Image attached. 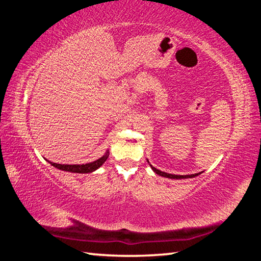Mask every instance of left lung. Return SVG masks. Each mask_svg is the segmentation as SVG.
Masks as SVG:
<instances>
[{
    "label": "left lung",
    "mask_w": 261,
    "mask_h": 261,
    "mask_svg": "<svg viewBox=\"0 0 261 261\" xmlns=\"http://www.w3.org/2000/svg\"><path fill=\"white\" fill-rule=\"evenodd\" d=\"M147 162H148V160H147ZM148 164H149V166H150V169L153 170V172L155 173V174H158V175H160V176H163V177H167V178H173V179H181V178H192V177H195V176H198V175H200L202 172H200V173H195V174H190V175H175V174H169V173H165V172H162V171H160V170H158V169H155V167L149 163L148 162Z\"/></svg>",
    "instance_id": "1"
}]
</instances>
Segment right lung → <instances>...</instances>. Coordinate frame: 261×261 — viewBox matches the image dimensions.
<instances>
[{
	"label": "right lung",
	"instance_id": "add662e5",
	"mask_svg": "<svg viewBox=\"0 0 261 261\" xmlns=\"http://www.w3.org/2000/svg\"><path fill=\"white\" fill-rule=\"evenodd\" d=\"M108 156H109V149L106 150V153L103 154L100 159H98L94 162H90V163H87V164H59V163H54V162H50L48 160L47 161L52 166H55L56 169H59L61 171L86 174V173H92L99 169V167L105 163L106 160L108 159Z\"/></svg>",
	"mask_w": 261,
	"mask_h": 261
}]
</instances>
